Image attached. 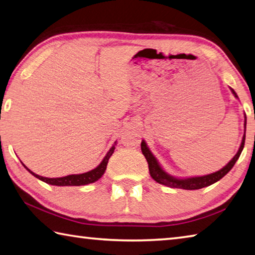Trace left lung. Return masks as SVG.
<instances>
[{"label":"left lung","mask_w":255,"mask_h":255,"mask_svg":"<svg viewBox=\"0 0 255 255\" xmlns=\"http://www.w3.org/2000/svg\"><path fill=\"white\" fill-rule=\"evenodd\" d=\"M233 92V95L238 98V95L235 94V91L233 89H231ZM244 128H247V117H244ZM244 142H245V129H244V135L242 138V142H241V146L239 148V151L235 154L232 159L230 160V163L224 166L223 168L217 170V172L213 173V174H208L205 176H197V177H189V178H175L173 176L168 175L165 170L160 167V165L158 164V161L155 158V156L151 154V151L149 150V148L147 147L145 141H141V151L143 156L148 163V168H149V173L152 179H155L157 183L166 185V186L173 187V188H182V189H200L203 187L210 186V185L216 183L217 180H220L222 177L228 174L231 169H232L233 166L237 163V160L239 159V157L242 152L243 148H244Z\"/></svg>","instance_id":"8db88e82"}]
</instances>
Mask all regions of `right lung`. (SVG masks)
Segmentation results:
<instances>
[{
    "instance_id": "right-lung-1",
    "label": "right lung",
    "mask_w": 255,
    "mask_h": 255,
    "mask_svg": "<svg viewBox=\"0 0 255 255\" xmlns=\"http://www.w3.org/2000/svg\"><path fill=\"white\" fill-rule=\"evenodd\" d=\"M114 150H115V145L110 148L109 151L107 152V155H106L105 158L103 159V161H101V163L97 166L95 169L90 170V172L83 173V174L68 175V176H64V177H58V178H48V177H43V176L34 174L33 172H31L29 168L25 167V166L24 167L29 170V172L33 175L34 177L39 178L40 180H42V182L47 183V184L55 185V186H81V185H88V184L97 182V180H98L101 176L104 175L106 168H107V164H108L110 156L114 154Z\"/></svg>"
}]
</instances>
